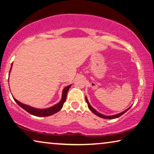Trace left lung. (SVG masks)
I'll use <instances>...</instances> for the list:
<instances>
[{
    "label": "left lung",
    "mask_w": 154,
    "mask_h": 154,
    "mask_svg": "<svg viewBox=\"0 0 154 154\" xmlns=\"http://www.w3.org/2000/svg\"><path fill=\"white\" fill-rule=\"evenodd\" d=\"M86 103L87 104H88V108H89V109L91 110V111L93 112V113H94V114H95L96 116H99V117H100V118H105V119H114V118H119V117H120L121 116H122V115L125 113H126V112H127L128 109H130V108H128V109H127V110H126V111H123V112H122V113H118V114H116V115H114V116H104V115H103V114H101V113H98V112L96 111L95 109H94L93 107H92L91 105H90V104H89V102H88V99H87V97H86Z\"/></svg>",
    "instance_id": "left-lung-1"
}]
</instances>
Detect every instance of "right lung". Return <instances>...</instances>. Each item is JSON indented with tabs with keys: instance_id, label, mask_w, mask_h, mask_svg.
I'll list each match as a JSON object with an SVG mask.
<instances>
[{
	"instance_id": "1",
	"label": "right lung",
	"mask_w": 154,
	"mask_h": 154,
	"mask_svg": "<svg viewBox=\"0 0 154 154\" xmlns=\"http://www.w3.org/2000/svg\"><path fill=\"white\" fill-rule=\"evenodd\" d=\"M11 69H10V70H11ZM70 86H71V85H69V86H66V88L63 89V94H62V98H61L60 102H59L58 104H55L54 106L48 108V109H35V108L31 107L29 106H27V105L22 104V103L18 102L17 100H16L14 97H13V98H14V100L15 102H17L20 107L23 108L24 110H26V111L27 112H28L29 113L33 115V116H38V117L50 116H52V115L57 113V112L60 111V110L61 109V108L63 107L64 102H66V96H67L68 91V90H69Z\"/></svg>"
}]
</instances>
